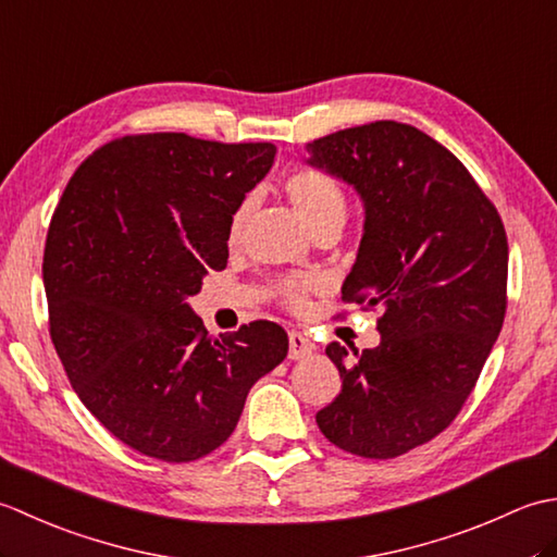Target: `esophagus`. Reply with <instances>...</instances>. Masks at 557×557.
<instances>
[{
	"label": "esophagus",
	"instance_id": "34e87169",
	"mask_svg": "<svg viewBox=\"0 0 557 557\" xmlns=\"http://www.w3.org/2000/svg\"><path fill=\"white\" fill-rule=\"evenodd\" d=\"M315 349L309 335L299 333V330H292L289 333V359H304Z\"/></svg>",
	"mask_w": 557,
	"mask_h": 557
}]
</instances>
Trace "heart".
Returning a JSON list of instances; mask_svg holds the SVG:
<instances>
[{
    "label": "heart",
    "mask_w": 557,
    "mask_h": 557,
    "mask_svg": "<svg viewBox=\"0 0 557 557\" xmlns=\"http://www.w3.org/2000/svg\"><path fill=\"white\" fill-rule=\"evenodd\" d=\"M285 194L292 200L294 210L299 212L301 220L309 224L315 234L325 227H342L347 215V194L333 174L318 168H304L292 172L285 182ZM253 200H242L232 212L227 224V244L236 246L244 239L248 218H251ZM318 289V280L311 275L301 277H282L275 282L277 299L289 306V309H301L306 299Z\"/></svg>",
    "instance_id": "heart-1"
}]
</instances>
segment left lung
Returning a JSON list of instances; mask_svg holds the SVG:
<instances>
[{"label":"left lung","mask_w":557,"mask_h":557,"mask_svg":"<svg viewBox=\"0 0 557 557\" xmlns=\"http://www.w3.org/2000/svg\"><path fill=\"white\" fill-rule=\"evenodd\" d=\"M306 150L363 198L342 301L383 309L375 349L347 359L327 345L342 393L315 421L351 455L393 459L443 433L474 389L505 321L507 234L465 164L417 126L371 122Z\"/></svg>","instance_id":"obj_1"}]
</instances>
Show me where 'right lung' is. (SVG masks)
<instances>
[{"label": "right lung", "instance_id": "1", "mask_svg": "<svg viewBox=\"0 0 557 557\" xmlns=\"http://www.w3.org/2000/svg\"><path fill=\"white\" fill-rule=\"evenodd\" d=\"M272 144L134 134L71 176L47 230L50 337L69 383L140 455L194 461L236 429L248 389L285 361L277 323L210 337L186 304L227 268V224L268 174Z\"/></svg>", "mask_w": 557, "mask_h": 557}]
</instances>
